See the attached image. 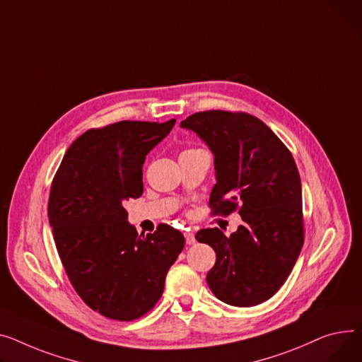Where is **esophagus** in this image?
I'll use <instances>...</instances> for the list:
<instances>
[{"label": "esophagus", "instance_id": "obj_1", "mask_svg": "<svg viewBox=\"0 0 362 362\" xmlns=\"http://www.w3.org/2000/svg\"><path fill=\"white\" fill-rule=\"evenodd\" d=\"M185 238H186V245H194L197 240H195V234L194 233H190V231H186L185 233Z\"/></svg>", "mask_w": 362, "mask_h": 362}]
</instances>
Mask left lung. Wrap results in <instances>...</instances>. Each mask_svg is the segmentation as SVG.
Instances as JSON below:
<instances>
[{"mask_svg":"<svg viewBox=\"0 0 362 362\" xmlns=\"http://www.w3.org/2000/svg\"><path fill=\"white\" fill-rule=\"evenodd\" d=\"M215 156L212 215L234 211L243 224L197 233L216 260L206 275L214 296L235 307L269 300L286 281L304 243L301 180L293 154L260 119L246 112L205 110L180 122Z\"/></svg>","mask_w":362,"mask_h":362,"instance_id":"left-lung-1","label":"left lung"}]
</instances>
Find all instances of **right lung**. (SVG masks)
Wrapping results in <instances>:
<instances>
[{
  "label": "right lung",
  "mask_w": 362,
  "mask_h": 362,
  "mask_svg": "<svg viewBox=\"0 0 362 362\" xmlns=\"http://www.w3.org/2000/svg\"><path fill=\"white\" fill-rule=\"evenodd\" d=\"M175 124L120 120L88 129L71 144L52 180L47 216L64 269L105 317L131 322L148 313L185 247L183 234L167 224L139 235L124 208L142 195L146 156Z\"/></svg>",
  "instance_id": "right-lung-1"
}]
</instances>
